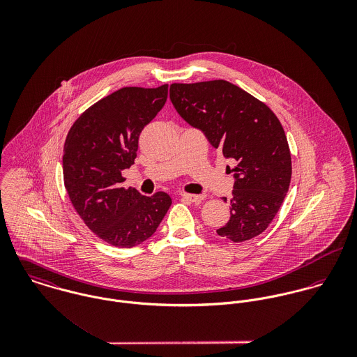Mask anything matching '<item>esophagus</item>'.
<instances>
[{
  "mask_svg": "<svg viewBox=\"0 0 357 357\" xmlns=\"http://www.w3.org/2000/svg\"><path fill=\"white\" fill-rule=\"evenodd\" d=\"M181 198L183 199H185V201H188V202H192V204H201V202H204V194H201V195H195V194H187V192H183L181 194Z\"/></svg>",
  "mask_w": 357,
  "mask_h": 357,
  "instance_id": "esophagus-1",
  "label": "esophagus"
}]
</instances>
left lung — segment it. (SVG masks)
<instances>
[{"label": "left lung", "mask_w": 357, "mask_h": 357, "mask_svg": "<svg viewBox=\"0 0 357 357\" xmlns=\"http://www.w3.org/2000/svg\"><path fill=\"white\" fill-rule=\"evenodd\" d=\"M170 100L214 149L238 162L232 169L236 181L231 218L217 234L232 242L262 234L278 214L291 180V155L278 116L265 102L224 79L172 84Z\"/></svg>", "instance_id": "obj_1"}]
</instances>
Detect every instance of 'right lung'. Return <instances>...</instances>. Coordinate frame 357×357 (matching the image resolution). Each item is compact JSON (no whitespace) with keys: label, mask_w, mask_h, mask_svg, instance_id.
I'll use <instances>...</instances> for the list:
<instances>
[{"label":"right lung","mask_w":357,"mask_h":357,"mask_svg":"<svg viewBox=\"0 0 357 357\" xmlns=\"http://www.w3.org/2000/svg\"><path fill=\"white\" fill-rule=\"evenodd\" d=\"M167 88H122L85 109L66 137L68 198L86 227L111 246L133 248L147 241L172 204L166 192L144 197L121 185L122 170L135 163L139 136L165 105Z\"/></svg>","instance_id":"1"}]
</instances>
